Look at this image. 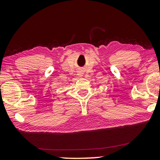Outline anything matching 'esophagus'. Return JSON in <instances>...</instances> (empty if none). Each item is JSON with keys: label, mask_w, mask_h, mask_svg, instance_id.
<instances>
[{"label": "esophagus", "mask_w": 160, "mask_h": 160, "mask_svg": "<svg viewBox=\"0 0 160 160\" xmlns=\"http://www.w3.org/2000/svg\"><path fill=\"white\" fill-rule=\"evenodd\" d=\"M78 75H79L80 76H82V73H79V74H78Z\"/></svg>", "instance_id": "1"}]
</instances>
